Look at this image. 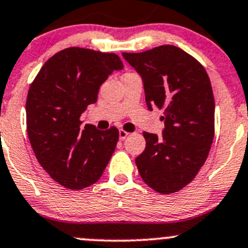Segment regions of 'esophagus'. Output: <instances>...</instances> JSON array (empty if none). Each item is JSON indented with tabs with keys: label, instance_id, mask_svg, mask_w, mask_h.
I'll list each match as a JSON object with an SVG mask.
<instances>
[{
	"label": "esophagus",
	"instance_id": "esophagus-1",
	"mask_svg": "<svg viewBox=\"0 0 248 248\" xmlns=\"http://www.w3.org/2000/svg\"><path fill=\"white\" fill-rule=\"evenodd\" d=\"M128 132L124 131V129H120L119 131V137H120V140H124L127 138V136H128Z\"/></svg>",
	"mask_w": 248,
	"mask_h": 248
}]
</instances>
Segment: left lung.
<instances>
[{
	"instance_id": "left-lung-1",
	"label": "left lung",
	"mask_w": 248,
	"mask_h": 248,
	"mask_svg": "<svg viewBox=\"0 0 248 248\" xmlns=\"http://www.w3.org/2000/svg\"><path fill=\"white\" fill-rule=\"evenodd\" d=\"M122 56L144 82L147 108L164 109L162 137L144 132L146 146L136 158L154 191L184 188L205 163L215 134V99L204 67L180 47L161 46Z\"/></svg>"
}]
</instances>
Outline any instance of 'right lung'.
Wrapping results in <instances>:
<instances>
[{"label":"right lung","instance_id":"obj_1","mask_svg":"<svg viewBox=\"0 0 248 248\" xmlns=\"http://www.w3.org/2000/svg\"><path fill=\"white\" fill-rule=\"evenodd\" d=\"M124 68L116 54L84 47L61 50L42 67L27 93L26 124L39 164L61 186L82 189L103 174L119 140L116 127H80L101 85Z\"/></svg>","mask_w":248,"mask_h":248}]
</instances>
